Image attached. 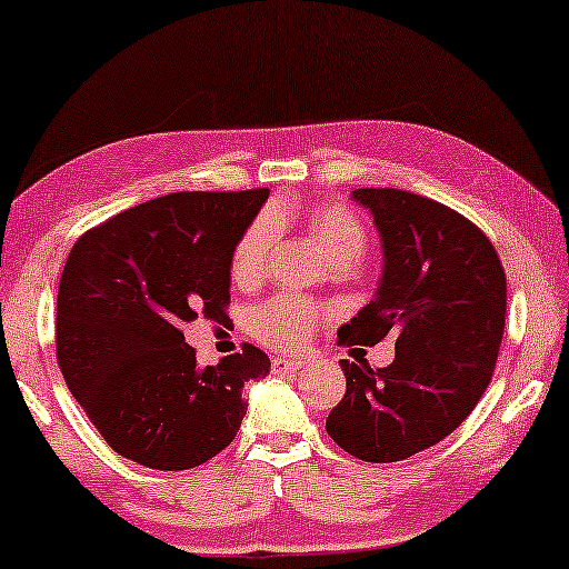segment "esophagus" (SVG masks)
<instances>
[{
    "label": "esophagus",
    "instance_id": "1",
    "mask_svg": "<svg viewBox=\"0 0 569 569\" xmlns=\"http://www.w3.org/2000/svg\"><path fill=\"white\" fill-rule=\"evenodd\" d=\"M300 368H306L302 360H290V358H271V371L277 376H292L298 373Z\"/></svg>",
    "mask_w": 569,
    "mask_h": 569
}]
</instances>
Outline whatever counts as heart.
I'll return each mask as SVG.
<instances>
[{"label":"heart","instance_id":"b5f03b06","mask_svg":"<svg viewBox=\"0 0 569 569\" xmlns=\"http://www.w3.org/2000/svg\"><path fill=\"white\" fill-rule=\"evenodd\" d=\"M308 232L337 267L358 261L366 250V227L360 217L345 203H323L308 213ZM274 242V219L258 217L240 234L232 250L230 274L238 284H253L261 279L263 267ZM323 319L316 302L298 295H277L250 311V335L274 350H300L313 337Z\"/></svg>","mask_w":569,"mask_h":569}]
</instances>
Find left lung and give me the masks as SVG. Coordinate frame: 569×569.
<instances>
[{"label": "left lung", "mask_w": 569, "mask_h": 569, "mask_svg": "<svg viewBox=\"0 0 569 569\" xmlns=\"http://www.w3.org/2000/svg\"><path fill=\"white\" fill-rule=\"evenodd\" d=\"M381 234L379 290L339 345L395 337V360L371 368L342 360L348 392L327 431L366 462L408 460L449 437L489 387L507 313V277L489 238L431 198L358 188Z\"/></svg>", "instance_id": "1"}]
</instances>
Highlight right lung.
Wrapping results in <instances>:
<instances>
[{
    "instance_id": "1",
    "label": "right lung",
    "mask_w": 569,
    "mask_h": 569,
    "mask_svg": "<svg viewBox=\"0 0 569 569\" xmlns=\"http://www.w3.org/2000/svg\"><path fill=\"white\" fill-rule=\"evenodd\" d=\"M269 190L169 193L117 213L72 246L57 292V363L117 455L188 470L219 455L269 373L253 345L201 368L182 327L224 319L230 263Z\"/></svg>"
}]
</instances>
